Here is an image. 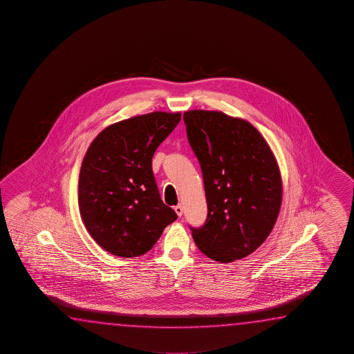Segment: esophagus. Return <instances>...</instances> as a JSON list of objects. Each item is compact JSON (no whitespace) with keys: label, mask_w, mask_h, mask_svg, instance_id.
I'll return each instance as SVG.
<instances>
[{"label":"esophagus","mask_w":354,"mask_h":354,"mask_svg":"<svg viewBox=\"0 0 354 354\" xmlns=\"http://www.w3.org/2000/svg\"><path fill=\"white\" fill-rule=\"evenodd\" d=\"M174 212L177 213V216H183V205H182V204H178V205H176V207H174Z\"/></svg>","instance_id":"34e87169"}]
</instances>
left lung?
I'll return each mask as SVG.
<instances>
[{
    "label": "left lung",
    "mask_w": 354,
    "mask_h": 354,
    "mask_svg": "<svg viewBox=\"0 0 354 354\" xmlns=\"http://www.w3.org/2000/svg\"><path fill=\"white\" fill-rule=\"evenodd\" d=\"M203 174L208 216L192 228L198 249L219 263L255 252L275 225L282 182L275 156L254 126L222 111L183 114Z\"/></svg>",
    "instance_id": "left-lung-1"
}]
</instances>
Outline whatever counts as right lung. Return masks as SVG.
<instances>
[{"label": "right lung", "mask_w": 354, "mask_h": 354, "mask_svg": "<svg viewBox=\"0 0 354 354\" xmlns=\"http://www.w3.org/2000/svg\"><path fill=\"white\" fill-rule=\"evenodd\" d=\"M180 120V113L133 116L108 126L90 144L79 174V210L104 250L140 257L177 219L162 202L152 157Z\"/></svg>", "instance_id": "1"}]
</instances>
